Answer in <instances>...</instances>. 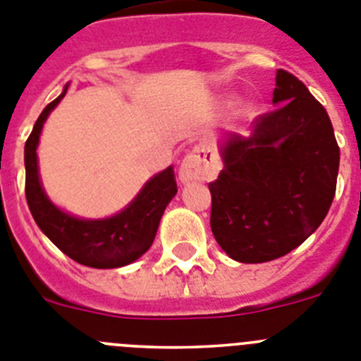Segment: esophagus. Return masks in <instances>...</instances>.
Here are the masks:
<instances>
[{
	"label": "esophagus",
	"instance_id": "1",
	"mask_svg": "<svg viewBox=\"0 0 361 361\" xmlns=\"http://www.w3.org/2000/svg\"><path fill=\"white\" fill-rule=\"evenodd\" d=\"M218 158L214 154V147L211 142H202L190 150L180 165V180L183 183L189 181H207L218 174Z\"/></svg>",
	"mask_w": 361,
	"mask_h": 361
}]
</instances>
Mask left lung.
<instances>
[{"mask_svg":"<svg viewBox=\"0 0 361 361\" xmlns=\"http://www.w3.org/2000/svg\"><path fill=\"white\" fill-rule=\"evenodd\" d=\"M272 105L249 137L221 142L224 169L209 183L212 234L241 263L271 262L302 245L336 192L340 147L324 105L281 68Z\"/></svg>","mask_w":361,"mask_h":361,"instance_id":"8db88e82","label":"left lung"}]
</instances>
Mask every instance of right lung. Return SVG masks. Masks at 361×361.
<instances>
[{
	"label": "right lung",
	"instance_id": "1",
	"mask_svg": "<svg viewBox=\"0 0 361 361\" xmlns=\"http://www.w3.org/2000/svg\"><path fill=\"white\" fill-rule=\"evenodd\" d=\"M63 92L43 109L29 140L25 143V196L34 221L63 255L74 262L94 269H116L136 262L150 249L158 233L163 212L176 196L178 185L174 169L167 167L150 178L136 198L123 211L111 218L85 219L61 211L50 202L39 180L37 143L43 123L56 109Z\"/></svg>",
	"mask_w": 361,
	"mask_h": 361
}]
</instances>
